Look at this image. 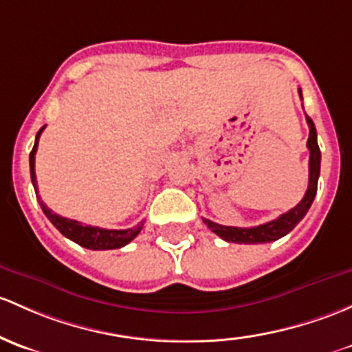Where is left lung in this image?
Listing matches in <instances>:
<instances>
[{"mask_svg": "<svg viewBox=\"0 0 352 352\" xmlns=\"http://www.w3.org/2000/svg\"><path fill=\"white\" fill-rule=\"evenodd\" d=\"M298 94L302 98V91L298 89ZM307 118V124H309V140H307V148L310 151L309 158V187H307L305 195L294 209H290L288 212L282 214L278 219H273L270 223L254 226V228H232V226H223L212 223L209 219H202L207 228L217 234L219 238H223L228 243H244V244H258V243H270L276 241V239L283 238L285 234L292 231L307 214V210L312 206L314 199L317 194V182H319L320 175V150L317 145V131L314 126V121Z\"/></svg>", "mask_w": 352, "mask_h": 352, "instance_id": "1", "label": "left lung"}]
</instances>
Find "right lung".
Listing matches in <instances>:
<instances>
[{"label": "right lung", "instance_id": "add662e5", "mask_svg": "<svg viewBox=\"0 0 352 352\" xmlns=\"http://www.w3.org/2000/svg\"><path fill=\"white\" fill-rule=\"evenodd\" d=\"M42 126L40 131L36 133L35 136V145H33L32 153H30V175H32V182L33 187H35L36 192V199H38L40 206H42V210L45 212V216L49 217V221L65 238L72 239L74 243L80 244L82 248H87V250H116V248L124 246L128 244L131 239H135L136 236L140 234L142 231L143 223H140L138 226L131 229H102L98 228V226H89V224H82L79 221L74 219H67V217H62L58 214H55L54 210H50L49 207L43 204V201L40 199L38 190H36V175H35V153H36V146H38V140L40 135L43 131Z\"/></svg>", "mask_w": 352, "mask_h": 352}]
</instances>
